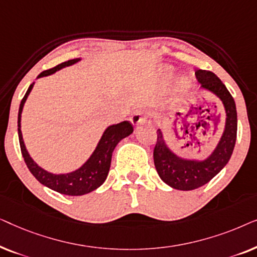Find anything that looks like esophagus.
I'll list each match as a JSON object with an SVG mask.
<instances>
[{
    "mask_svg": "<svg viewBox=\"0 0 257 257\" xmlns=\"http://www.w3.org/2000/svg\"><path fill=\"white\" fill-rule=\"evenodd\" d=\"M130 121L132 122L133 126H138V125L145 124V122L147 121V118L144 117L143 112L136 111L135 113H133V114L131 115V118H130Z\"/></svg>",
    "mask_w": 257,
    "mask_h": 257,
    "instance_id": "obj_1",
    "label": "esophagus"
}]
</instances>
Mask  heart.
I'll return each mask as SVG.
<instances>
[{
	"label": "heart",
	"mask_w": 257,
	"mask_h": 257,
	"mask_svg": "<svg viewBox=\"0 0 257 257\" xmlns=\"http://www.w3.org/2000/svg\"><path fill=\"white\" fill-rule=\"evenodd\" d=\"M173 73H174V70L172 69L171 66H165L163 69V77L165 79L172 78ZM189 87H191V80H189V78H187V77H180V78H179L174 84L173 99L177 101L180 99L181 97H184L185 94L187 93Z\"/></svg>",
	"instance_id": "obj_1"
}]
</instances>
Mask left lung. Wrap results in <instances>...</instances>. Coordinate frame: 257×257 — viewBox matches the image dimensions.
<instances>
[{
    "instance_id": "1",
    "label": "left lung",
    "mask_w": 257,
    "mask_h": 257,
    "mask_svg": "<svg viewBox=\"0 0 257 257\" xmlns=\"http://www.w3.org/2000/svg\"><path fill=\"white\" fill-rule=\"evenodd\" d=\"M195 76L200 89L209 91L222 101L226 120L222 136L205 159H188L174 153L165 140L161 128L157 131V144L153 151L154 166L161 180L179 191H192L209 182L229 161L237 133V113L234 98L221 79L213 72L198 70Z\"/></svg>"
}]
</instances>
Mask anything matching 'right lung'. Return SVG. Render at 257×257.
Instances as JSON below:
<instances>
[{
	"mask_svg": "<svg viewBox=\"0 0 257 257\" xmlns=\"http://www.w3.org/2000/svg\"><path fill=\"white\" fill-rule=\"evenodd\" d=\"M80 61H82V58L70 59L68 62L62 63V64H58L55 68L40 73L37 79L42 78V77L50 76L56 71H59V70L64 69L66 66H71ZM34 85L35 83L31 84L27 93L24 94L23 99L20 104L19 118H17V131H19L21 152H22L23 159L26 161L28 168H29L31 174L42 185L47 186L48 188L61 193V194L78 196L94 191V189H97L106 180L111 166L112 153H113L115 146L118 145L119 142L126 138V137H128L133 132L132 125L126 120L119 122V124L110 125L103 132V136L100 137L99 142H98L92 154H91L89 159L82 166L75 171L68 172V173H51V172L38 166L36 161L30 157L26 147V144H24L22 130H21V118H22L24 104H26L28 96L30 94Z\"/></svg>",
	"mask_w": 257,
	"mask_h": 257,
	"instance_id": "1",
	"label": "right lung"
}]
</instances>
